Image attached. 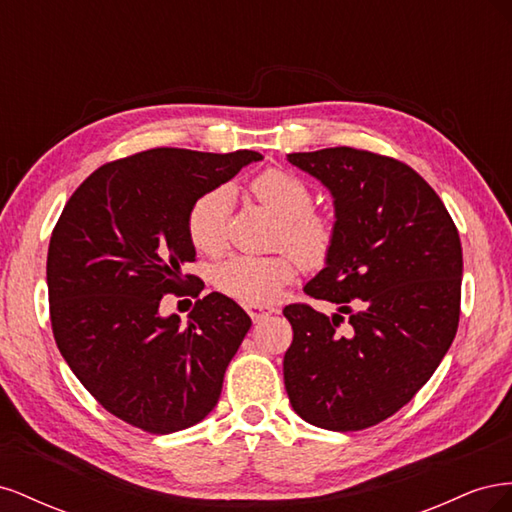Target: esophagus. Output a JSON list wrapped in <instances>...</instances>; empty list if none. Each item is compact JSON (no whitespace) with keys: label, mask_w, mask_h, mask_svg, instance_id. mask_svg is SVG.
Wrapping results in <instances>:
<instances>
[{"label":"esophagus","mask_w":512,"mask_h":512,"mask_svg":"<svg viewBox=\"0 0 512 512\" xmlns=\"http://www.w3.org/2000/svg\"><path fill=\"white\" fill-rule=\"evenodd\" d=\"M275 312V309L273 307H258V305H250V307H247V314H250L252 316V320H262V318H265V316H269V314H273Z\"/></svg>","instance_id":"34e87169"}]
</instances>
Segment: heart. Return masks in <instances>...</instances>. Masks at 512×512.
Here are the masks:
<instances>
[{"mask_svg": "<svg viewBox=\"0 0 512 512\" xmlns=\"http://www.w3.org/2000/svg\"><path fill=\"white\" fill-rule=\"evenodd\" d=\"M252 192L262 205L282 218L280 245H288L303 265L316 267L327 260L335 226L327 215L312 211L314 196L309 185L294 173L269 168L252 183ZM232 213V190L218 185L200 194L188 213V235L196 250L220 254L228 243ZM297 275V262L290 254L232 256L215 269V286L226 297L245 305H269Z\"/></svg>", "mask_w": 512, "mask_h": 512, "instance_id": "obj_1", "label": "heart"}]
</instances>
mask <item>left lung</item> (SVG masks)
<instances>
[{
  "label": "left lung",
  "mask_w": 512,
  "mask_h": 512,
  "mask_svg": "<svg viewBox=\"0 0 512 512\" xmlns=\"http://www.w3.org/2000/svg\"><path fill=\"white\" fill-rule=\"evenodd\" d=\"M288 162L333 196L335 241L303 290L337 312L284 307L294 333L286 393L307 423L367 429L404 408L453 344L459 232L440 196L404 162L352 147L288 153Z\"/></svg>",
  "instance_id": "obj_1"
}]
</instances>
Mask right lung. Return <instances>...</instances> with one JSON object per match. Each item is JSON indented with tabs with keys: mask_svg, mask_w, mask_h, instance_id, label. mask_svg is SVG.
Here are the masks:
<instances>
[{
	"mask_svg": "<svg viewBox=\"0 0 512 512\" xmlns=\"http://www.w3.org/2000/svg\"><path fill=\"white\" fill-rule=\"evenodd\" d=\"M258 160L247 149L141 151L91 173L59 215L46 256L57 348L100 406L132 427L181 431L218 404L250 316L211 292L181 324L160 316V301L194 282L181 273L196 258L194 200Z\"/></svg>",
	"mask_w": 512,
	"mask_h": 512,
	"instance_id": "obj_1",
	"label": "right lung"
}]
</instances>
